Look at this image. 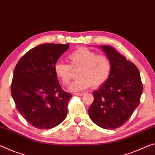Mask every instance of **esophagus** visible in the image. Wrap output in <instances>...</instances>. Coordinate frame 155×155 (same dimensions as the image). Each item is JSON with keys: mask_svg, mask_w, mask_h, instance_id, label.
I'll return each mask as SVG.
<instances>
[{"mask_svg": "<svg viewBox=\"0 0 155 155\" xmlns=\"http://www.w3.org/2000/svg\"><path fill=\"white\" fill-rule=\"evenodd\" d=\"M85 93L84 92H82V93H75V94H74L73 95L75 96H83V95H84Z\"/></svg>", "mask_w": 155, "mask_h": 155, "instance_id": "34e87169", "label": "esophagus"}]
</instances>
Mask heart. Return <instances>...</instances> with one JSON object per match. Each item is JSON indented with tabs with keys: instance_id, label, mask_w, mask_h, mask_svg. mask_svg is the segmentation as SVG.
Instances as JSON below:
<instances>
[{
	"instance_id": "obj_1",
	"label": "heart",
	"mask_w": 155,
	"mask_h": 155,
	"mask_svg": "<svg viewBox=\"0 0 155 155\" xmlns=\"http://www.w3.org/2000/svg\"><path fill=\"white\" fill-rule=\"evenodd\" d=\"M70 65L58 61L54 66V73L64 85L69 84L73 78V70H78V78L71 84L69 89L79 91L92 86L97 88L104 84L111 75V63L105 54H97L86 47H81L68 57Z\"/></svg>"
}]
</instances>
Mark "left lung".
I'll list each match as a JSON object with an SVG mask.
<instances>
[{
    "label": "left lung",
    "mask_w": 155,
    "mask_h": 155,
    "mask_svg": "<svg viewBox=\"0 0 155 155\" xmlns=\"http://www.w3.org/2000/svg\"><path fill=\"white\" fill-rule=\"evenodd\" d=\"M110 59L111 72L107 81L95 91L89 109L90 118L103 129L120 127L139 104L143 84L139 71L113 47L102 46Z\"/></svg>",
    "instance_id": "8db88e82"
}]
</instances>
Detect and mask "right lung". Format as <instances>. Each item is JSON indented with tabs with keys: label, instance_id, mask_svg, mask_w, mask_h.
<instances>
[{
	"label": "right lung",
	"instance_id": "1",
	"mask_svg": "<svg viewBox=\"0 0 155 155\" xmlns=\"http://www.w3.org/2000/svg\"><path fill=\"white\" fill-rule=\"evenodd\" d=\"M69 44H44L28 51L15 66L11 93L25 120L40 130L53 128L68 112L71 94L61 89L54 66Z\"/></svg>",
	"mask_w": 155,
	"mask_h": 155
}]
</instances>
